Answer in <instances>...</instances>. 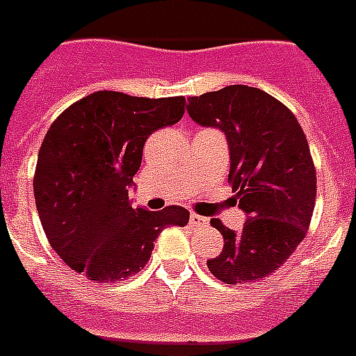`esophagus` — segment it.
Wrapping results in <instances>:
<instances>
[{"label": "esophagus", "mask_w": 356, "mask_h": 356, "mask_svg": "<svg viewBox=\"0 0 356 356\" xmlns=\"http://www.w3.org/2000/svg\"><path fill=\"white\" fill-rule=\"evenodd\" d=\"M190 222L194 224V226H205L207 224V218L205 216H200V214L192 213L190 214Z\"/></svg>", "instance_id": "esophagus-1"}]
</instances>
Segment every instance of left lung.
<instances>
[{"instance_id": "obj_1", "label": "left lung", "mask_w": 356, "mask_h": 356, "mask_svg": "<svg viewBox=\"0 0 356 356\" xmlns=\"http://www.w3.org/2000/svg\"><path fill=\"white\" fill-rule=\"evenodd\" d=\"M186 110L196 123L226 134L227 181L248 214L238 233L211 220L224 250L209 259V270L224 284L273 275L302 243L316 207V166L305 130L286 104L248 86L190 97Z\"/></svg>"}]
</instances>
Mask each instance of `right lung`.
<instances>
[{
    "instance_id": "right-lung-1",
    "label": "right lung",
    "mask_w": 356,
    "mask_h": 356,
    "mask_svg": "<svg viewBox=\"0 0 356 356\" xmlns=\"http://www.w3.org/2000/svg\"><path fill=\"white\" fill-rule=\"evenodd\" d=\"M183 97L97 91L50 124L33 190L48 243L74 273L113 284L140 273L164 227L186 226L184 207L134 209L129 188L154 130L181 121Z\"/></svg>"
}]
</instances>
